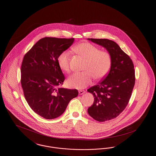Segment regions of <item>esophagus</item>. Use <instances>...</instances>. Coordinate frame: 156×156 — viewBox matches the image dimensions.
<instances>
[{"label": "esophagus", "mask_w": 156, "mask_h": 156, "mask_svg": "<svg viewBox=\"0 0 156 156\" xmlns=\"http://www.w3.org/2000/svg\"><path fill=\"white\" fill-rule=\"evenodd\" d=\"M85 92V91L84 90H79V94H80V95H82V94H83Z\"/></svg>", "instance_id": "obj_1"}]
</instances>
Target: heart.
<instances>
[{
  "label": "heart",
  "instance_id": "heart-1",
  "mask_svg": "<svg viewBox=\"0 0 156 156\" xmlns=\"http://www.w3.org/2000/svg\"><path fill=\"white\" fill-rule=\"evenodd\" d=\"M73 50L85 59L82 69L84 71L75 73L67 80V85L72 88L82 89L89 85L93 76L99 80L109 73L112 65L110 54L100 49L95 45L88 42L81 43L74 47ZM71 52L65 50L61 52L57 58L60 69L66 72L70 71Z\"/></svg>",
  "mask_w": 156,
  "mask_h": 156
}]
</instances>
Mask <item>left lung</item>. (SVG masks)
<instances>
[{
    "label": "left lung",
    "mask_w": 156,
    "mask_h": 156,
    "mask_svg": "<svg viewBox=\"0 0 156 156\" xmlns=\"http://www.w3.org/2000/svg\"><path fill=\"white\" fill-rule=\"evenodd\" d=\"M88 39L103 46L111 56L109 73L87 90L94 97L88 113L93 119L102 122L116 118L126 108L135 83V71L132 59L115 41L105 38Z\"/></svg>",
    "instance_id": "8db88e82"
}]
</instances>
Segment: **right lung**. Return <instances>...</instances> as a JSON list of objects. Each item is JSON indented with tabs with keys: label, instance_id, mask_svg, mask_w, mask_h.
Here are the masks:
<instances>
[{
	"label": "right lung",
	"instance_id": "right-lung-1",
	"mask_svg": "<svg viewBox=\"0 0 156 156\" xmlns=\"http://www.w3.org/2000/svg\"><path fill=\"white\" fill-rule=\"evenodd\" d=\"M74 41V38L44 37L24 56L20 80L24 96L31 109L45 119L61 115L69 101L78 95L77 89L58 87L65 76L57 58Z\"/></svg>",
	"mask_w": 156,
	"mask_h": 156
}]
</instances>
